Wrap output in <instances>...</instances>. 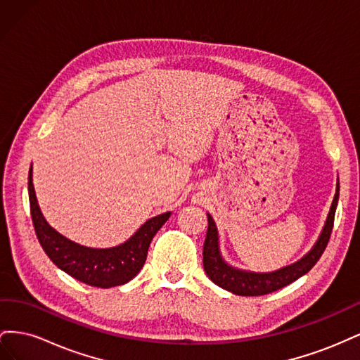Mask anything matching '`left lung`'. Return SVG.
Masks as SVG:
<instances>
[{
	"label": "left lung",
	"instance_id": "8db88e82",
	"mask_svg": "<svg viewBox=\"0 0 360 360\" xmlns=\"http://www.w3.org/2000/svg\"><path fill=\"white\" fill-rule=\"evenodd\" d=\"M338 198H340V181L336 183V192L330 205L328 219H326L323 231L319 237V240L312 246V249L294 264L285 266L275 271H269V274L246 271L225 263V259L221 255L219 236H217L216 224L213 221V217L210 214H207L209 228H207V236L202 249V264L207 276H209L216 285H219L226 291H231L237 294V296H263V294L274 292L276 290H281L282 287L291 284V282L299 279L304 274H308L323 255L332 234Z\"/></svg>",
	"mask_w": 360,
	"mask_h": 360
}]
</instances>
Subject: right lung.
<instances>
[{"mask_svg":"<svg viewBox=\"0 0 360 360\" xmlns=\"http://www.w3.org/2000/svg\"><path fill=\"white\" fill-rule=\"evenodd\" d=\"M28 197L36 236L52 263L84 284L101 288L123 285L139 274L146 263L151 240L171 214V212H167L151 217L122 245L96 249L69 240L46 222L32 186V168L28 174Z\"/></svg>","mask_w":360,"mask_h":360,"instance_id":"right-lung-1","label":"right lung"}]
</instances>
